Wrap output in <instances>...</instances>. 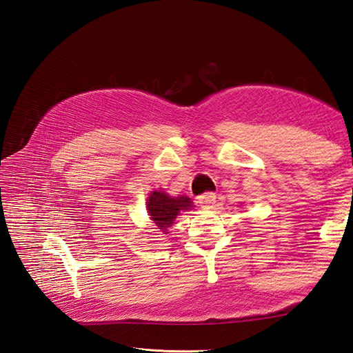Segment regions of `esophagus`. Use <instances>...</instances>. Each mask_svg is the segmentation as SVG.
<instances>
[{
  "mask_svg": "<svg viewBox=\"0 0 353 353\" xmlns=\"http://www.w3.org/2000/svg\"><path fill=\"white\" fill-rule=\"evenodd\" d=\"M215 201H216V196H215V193H210V191H208V193H203L201 196L197 197V203L201 208H209Z\"/></svg>",
  "mask_w": 353,
  "mask_h": 353,
  "instance_id": "esophagus-1",
  "label": "esophagus"
}]
</instances>
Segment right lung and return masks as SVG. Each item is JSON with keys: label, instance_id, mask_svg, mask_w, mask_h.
I'll list each match as a JSON object with an SVG mask.
<instances>
[{"label": "right lung", "instance_id": "1", "mask_svg": "<svg viewBox=\"0 0 353 353\" xmlns=\"http://www.w3.org/2000/svg\"><path fill=\"white\" fill-rule=\"evenodd\" d=\"M193 208V201L185 196L172 197L166 191L156 190L147 197V212L157 230L168 234V228L172 227L174 221L181 212H187Z\"/></svg>", "mask_w": 353, "mask_h": 353}]
</instances>
